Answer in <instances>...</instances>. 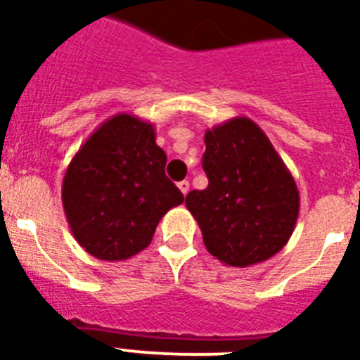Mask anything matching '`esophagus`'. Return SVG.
I'll return each instance as SVG.
<instances>
[{
    "instance_id": "obj_1",
    "label": "esophagus",
    "mask_w": 360,
    "mask_h": 360,
    "mask_svg": "<svg viewBox=\"0 0 360 360\" xmlns=\"http://www.w3.org/2000/svg\"><path fill=\"white\" fill-rule=\"evenodd\" d=\"M177 186H179V191L183 192V194H188V191H191V183H188V181H179V183H177Z\"/></svg>"
}]
</instances>
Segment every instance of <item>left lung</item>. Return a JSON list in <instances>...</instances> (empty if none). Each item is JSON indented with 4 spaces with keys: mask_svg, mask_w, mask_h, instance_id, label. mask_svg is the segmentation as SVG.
<instances>
[{
    "mask_svg": "<svg viewBox=\"0 0 360 360\" xmlns=\"http://www.w3.org/2000/svg\"><path fill=\"white\" fill-rule=\"evenodd\" d=\"M209 185L186 194L211 256L231 267L273 257L288 245L299 217V188L267 134L248 117L205 130Z\"/></svg>",
    "mask_w": 360,
    "mask_h": 360,
    "instance_id": "left-lung-1",
    "label": "left lung"
}]
</instances>
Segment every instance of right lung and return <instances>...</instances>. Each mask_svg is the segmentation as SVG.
Listing matches in <instances>:
<instances>
[{
    "instance_id": "obj_1",
    "label": "right lung",
    "mask_w": 360,
    "mask_h": 360,
    "mask_svg": "<svg viewBox=\"0 0 360 360\" xmlns=\"http://www.w3.org/2000/svg\"><path fill=\"white\" fill-rule=\"evenodd\" d=\"M149 121L115 114L78 149L61 202L78 245L97 259L123 262L149 246L158 222L185 196L166 177V153Z\"/></svg>"
}]
</instances>
